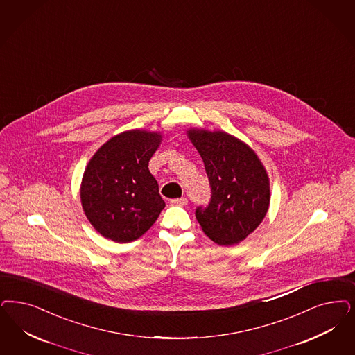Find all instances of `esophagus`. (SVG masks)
Segmentation results:
<instances>
[{
    "instance_id": "obj_1",
    "label": "esophagus",
    "mask_w": 355,
    "mask_h": 355,
    "mask_svg": "<svg viewBox=\"0 0 355 355\" xmlns=\"http://www.w3.org/2000/svg\"><path fill=\"white\" fill-rule=\"evenodd\" d=\"M171 205H174V206H186V205H187V199H186V198H177V199H171Z\"/></svg>"
}]
</instances>
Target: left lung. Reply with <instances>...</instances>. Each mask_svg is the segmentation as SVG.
Returning <instances> with one entry per match:
<instances>
[{
  "instance_id": "obj_1",
  "label": "left lung",
  "mask_w": 355,
  "mask_h": 355,
  "mask_svg": "<svg viewBox=\"0 0 355 355\" xmlns=\"http://www.w3.org/2000/svg\"><path fill=\"white\" fill-rule=\"evenodd\" d=\"M205 162L211 199L196 209L203 232L219 245L243 241L263 220L270 203L269 177L257 155L232 135L187 131Z\"/></svg>"
}]
</instances>
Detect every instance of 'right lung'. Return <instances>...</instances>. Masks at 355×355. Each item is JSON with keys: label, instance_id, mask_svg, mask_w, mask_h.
I'll list each match as a JSON object with an SVG mask.
<instances>
[{"label": "right lung", "instance_id": "add662e5", "mask_svg": "<svg viewBox=\"0 0 355 355\" xmlns=\"http://www.w3.org/2000/svg\"><path fill=\"white\" fill-rule=\"evenodd\" d=\"M161 135L140 130L114 136L86 166L81 203L86 218L103 237L131 243L157 220L165 202L148 162Z\"/></svg>", "mask_w": 355, "mask_h": 355}]
</instances>
